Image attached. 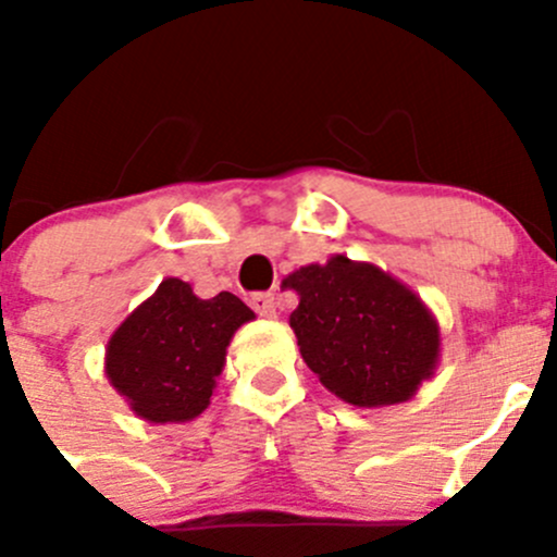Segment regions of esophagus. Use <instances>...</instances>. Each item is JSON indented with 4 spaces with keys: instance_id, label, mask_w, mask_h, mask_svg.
I'll return each instance as SVG.
<instances>
[{
    "instance_id": "esophagus-1",
    "label": "esophagus",
    "mask_w": 557,
    "mask_h": 557,
    "mask_svg": "<svg viewBox=\"0 0 557 557\" xmlns=\"http://www.w3.org/2000/svg\"><path fill=\"white\" fill-rule=\"evenodd\" d=\"M250 307L256 310L261 318H274L277 310H274V294H252L250 296Z\"/></svg>"
}]
</instances>
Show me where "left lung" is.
<instances>
[{
	"mask_svg": "<svg viewBox=\"0 0 557 557\" xmlns=\"http://www.w3.org/2000/svg\"><path fill=\"white\" fill-rule=\"evenodd\" d=\"M299 294L290 329L320 383L356 407L407 401L434 374L440 325L423 301L372 263L334 256L285 277Z\"/></svg>",
	"mask_w": 557,
	"mask_h": 557,
	"instance_id": "1",
	"label": "left lung"
}]
</instances>
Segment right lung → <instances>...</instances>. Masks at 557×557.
Instances as JSON below:
<instances>
[{
  "label": "right lung",
  "mask_w": 557,
  "mask_h": 557,
  "mask_svg": "<svg viewBox=\"0 0 557 557\" xmlns=\"http://www.w3.org/2000/svg\"><path fill=\"white\" fill-rule=\"evenodd\" d=\"M252 318L228 290L199 299L170 277L112 334L104 372L139 418L185 423L207 409L228 342Z\"/></svg>",
  "instance_id": "right-lung-1"
}]
</instances>
